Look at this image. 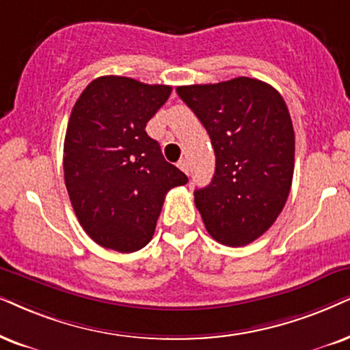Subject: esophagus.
<instances>
[{
  "label": "esophagus",
  "mask_w": 350,
  "mask_h": 350,
  "mask_svg": "<svg viewBox=\"0 0 350 350\" xmlns=\"http://www.w3.org/2000/svg\"><path fill=\"white\" fill-rule=\"evenodd\" d=\"M178 167L180 171H184L185 174H189V163H187V160H179L178 161Z\"/></svg>",
  "instance_id": "obj_1"
}]
</instances>
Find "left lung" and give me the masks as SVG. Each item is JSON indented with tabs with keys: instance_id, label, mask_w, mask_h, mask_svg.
<instances>
[{
	"instance_id": "8db88e82",
	"label": "left lung",
	"mask_w": 350,
	"mask_h": 350,
	"mask_svg": "<svg viewBox=\"0 0 350 350\" xmlns=\"http://www.w3.org/2000/svg\"><path fill=\"white\" fill-rule=\"evenodd\" d=\"M213 145L211 183L196 206L219 244L242 247L271 228L286 205L294 174L295 137L276 88L250 77L176 88Z\"/></svg>"
}]
</instances>
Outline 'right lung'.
Segmentation results:
<instances>
[{"mask_svg":"<svg viewBox=\"0 0 350 350\" xmlns=\"http://www.w3.org/2000/svg\"><path fill=\"white\" fill-rule=\"evenodd\" d=\"M171 90L103 76L74 105L64 139V183L83 231L105 249H144L167 190L187 184L145 131Z\"/></svg>","mask_w":350,"mask_h":350,"instance_id":"add662e5","label":"right lung"}]
</instances>
